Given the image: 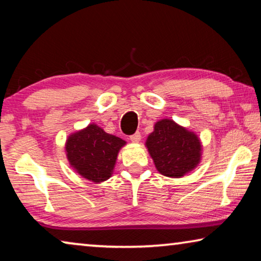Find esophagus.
I'll use <instances>...</instances> for the list:
<instances>
[{"instance_id":"obj_1","label":"esophagus","mask_w":261,"mask_h":261,"mask_svg":"<svg viewBox=\"0 0 261 261\" xmlns=\"http://www.w3.org/2000/svg\"><path fill=\"white\" fill-rule=\"evenodd\" d=\"M140 139H142V136H140V132H136L132 136H130V140L132 143H138L140 142Z\"/></svg>"}]
</instances>
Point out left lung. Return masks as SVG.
Instances as JSON below:
<instances>
[{
	"mask_svg": "<svg viewBox=\"0 0 261 261\" xmlns=\"http://www.w3.org/2000/svg\"><path fill=\"white\" fill-rule=\"evenodd\" d=\"M146 146L156 169L165 176H184L193 171L201 159V143L197 136L171 119L155 123Z\"/></svg>",
	"mask_w": 261,
	"mask_h": 261,
	"instance_id": "8db88e82",
	"label": "left lung"
}]
</instances>
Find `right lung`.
Instances as JSON below:
<instances>
[{"label": "right lung", "mask_w": 261, "mask_h": 261, "mask_svg": "<svg viewBox=\"0 0 261 261\" xmlns=\"http://www.w3.org/2000/svg\"><path fill=\"white\" fill-rule=\"evenodd\" d=\"M123 139L109 135L96 124L71 135L66 142V152L71 166L93 182L109 179L115 167Z\"/></svg>", "instance_id": "add662e5"}]
</instances>
